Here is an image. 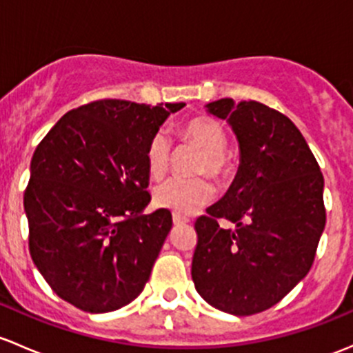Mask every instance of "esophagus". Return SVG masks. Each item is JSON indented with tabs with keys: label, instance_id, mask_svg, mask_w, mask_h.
Listing matches in <instances>:
<instances>
[{
	"label": "esophagus",
	"instance_id": "34e87169",
	"mask_svg": "<svg viewBox=\"0 0 353 353\" xmlns=\"http://www.w3.org/2000/svg\"><path fill=\"white\" fill-rule=\"evenodd\" d=\"M172 221H174V225H184V223H188V218H184V216H181V214H177V213H174L172 214Z\"/></svg>",
	"mask_w": 353,
	"mask_h": 353
}]
</instances>
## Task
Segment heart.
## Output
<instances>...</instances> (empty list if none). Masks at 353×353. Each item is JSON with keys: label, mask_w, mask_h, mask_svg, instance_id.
Here are the masks:
<instances>
[{"label": "heart", "mask_w": 353, "mask_h": 353, "mask_svg": "<svg viewBox=\"0 0 353 353\" xmlns=\"http://www.w3.org/2000/svg\"><path fill=\"white\" fill-rule=\"evenodd\" d=\"M177 139L201 150L196 172L210 176L218 184H228L235 176V164L226 152L228 135L223 125L210 117L189 118L177 130ZM172 159V145L165 132L157 130L150 137L145 150L147 170L159 179L167 172ZM213 186L206 179L170 177L154 189V203L177 214H189L213 199Z\"/></svg>", "instance_id": "obj_1"}]
</instances>
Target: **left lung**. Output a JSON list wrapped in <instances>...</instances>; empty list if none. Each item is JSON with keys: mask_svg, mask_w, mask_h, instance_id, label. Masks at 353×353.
Here are the masks:
<instances>
[{"mask_svg": "<svg viewBox=\"0 0 353 353\" xmlns=\"http://www.w3.org/2000/svg\"><path fill=\"white\" fill-rule=\"evenodd\" d=\"M208 110L232 125L242 164L225 198L196 220L191 276L208 304L248 316L279 303L310 272L326 223L323 174L281 111L230 98ZM220 219L236 230L221 229Z\"/></svg>", "mask_w": 353, "mask_h": 353, "instance_id": "obj_1", "label": "left lung"}]
</instances>
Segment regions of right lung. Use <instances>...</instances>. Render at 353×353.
Returning <instances> with one entry per match:
<instances>
[{"mask_svg":"<svg viewBox=\"0 0 353 353\" xmlns=\"http://www.w3.org/2000/svg\"><path fill=\"white\" fill-rule=\"evenodd\" d=\"M184 103L98 99L68 111L33 152L23 194L28 248L52 291L86 313L132 303L172 228L150 203L145 150Z\"/></svg>","mask_w":353,"mask_h":353,"instance_id":"right-lung-1","label":"right lung"}]
</instances>
